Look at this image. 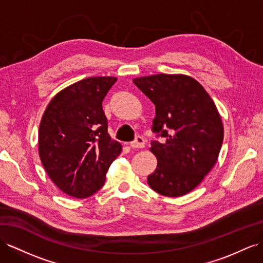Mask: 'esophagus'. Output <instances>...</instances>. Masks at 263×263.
I'll list each match as a JSON object with an SVG mask.
<instances>
[{"instance_id":"obj_1","label":"esophagus","mask_w":263,"mask_h":263,"mask_svg":"<svg viewBox=\"0 0 263 263\" xmlns=\"http://www.w3.org/2000/svg\"><path fill=\"white\" fill-rule=\"evenodd\" d=\"M144 144H145V140L141 136H138L131 142V146L134 147V149H141V147H144Z\"/></svg>"}]
</instances>
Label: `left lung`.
I'll return each instance as SVG.
<instances>
[{"instance_id":"1","label":"left lung","mask_w":263,"mask_h":263,"mask_svg":"<svg viewBox=\"0 0 263 263\" xmlns=\"http://www.w3.org/2000/svg\"><path fill=\"white\" fill-rule=\"evenodd\" d=\"M133 83L156 105L152 141L157 169L147 177L165 197L192 191L211 171L223 142V125L213 100L198 81L182 74H156Z\"/></svg>"}]
</instances>
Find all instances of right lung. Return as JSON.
Here are the masks:
<instances>
[{
	"instance_id": "1",
	"label": "right lung",
	"mask_w": 263,
	"mask_h": 263,
	"mask_svg": "<svg viewBox=\"0 0 263 263\" xmlns=\"http://www.w3.org/2000/svg\"><path fill=\"white\" fill-rule=\"evenodd\" d=\"M117 78H87L51 100L39 129V154L46 173L60 190L87 198L105 182L122 145L107 133L102 101Z\"/></svg>"
}]
</instances>
